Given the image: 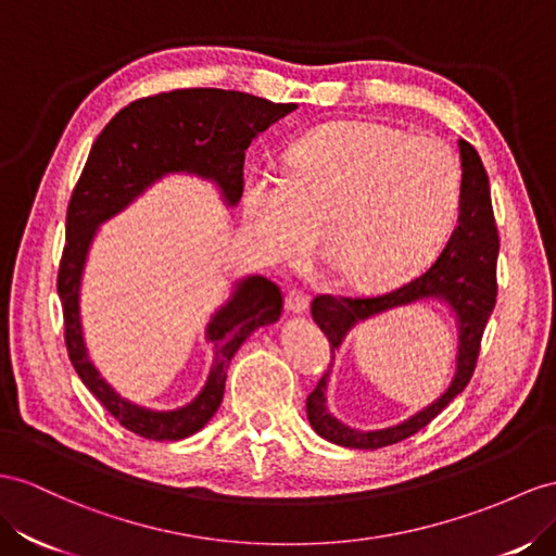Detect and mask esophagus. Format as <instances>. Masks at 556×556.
<instances>
[{
	"instance_id": "34e87169",
	"label": "esophagus",
	"mask_w": 556,
	"mask_h": 556,
	"mask_svg": "<svg viewBox=\"0 0 556 556\" xmlns=\"http://www.w3.org/2000/svg\"><path fill=\"white\" fill-rule=\"evenodd\" d=\"M307 305H309V295L303 289L293 287L287 293V312H291V315H303V312L307 309Z\"/></svg>"
}]
</instances>
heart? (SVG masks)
<instances>
[{
    "label": "heart",
    "instance_id": "obj_1",
    "mask_svg": "<svg viewBox=\"0 0 556 556\" xmlns=\"http://www.w3.org/2000/svg\"><path fill=\"white\" fill-rule=\"evenodd\" d=\"M241 206L269 261H303L319 230L340 279L390 289L444 249L460 218L463 168L437 138L333 122L293 142L283 176L249 174Z\"/></svg>",
    "mask_w": 556,
    "mask_h": 556
}]
</instances>
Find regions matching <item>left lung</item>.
I'll return each mask as SVG.
<instances>
[{
  "label": "left lung",
  "mask_w": 556,
  "mask_h": 556,
  "mask_svg": "<svg viewBox=\"0 0 556 556\" xmlns=\"http://www.w3.org/2000/svg\"><path fill=\"white\" fill-rule=\"evenodd\" d=\"M458 146L463 160V208L458 227L453 230L446 249L441 251L434 265L425 275L410 279L404 287L390 293L374 298H345L326 293L312 301V319L317 321L324 336L329 338L336 357V350L357 321L371 319L374 315H380V312H388L392 307L418 303L425 301V298H437V301L451 305L455 319H458V371L453 376L451 388L437 402L422 408L420 414L410 416L400 425L386 427V430L362 432L336 420L329 414V408H326V382H329L333 366L329 364V371L321 376L317 388L307 396V420L319 437L333 441L338 446L382 448L408 439L410 434L422 430L425 425H430L467 388L469 378L475 374L481 336L497 298L495 265L497 251H501V237H497L489 176L481 164V156L467 140H460Z\"/></svg>",
  "instance_id": "8db88e82"
}]
</instances>
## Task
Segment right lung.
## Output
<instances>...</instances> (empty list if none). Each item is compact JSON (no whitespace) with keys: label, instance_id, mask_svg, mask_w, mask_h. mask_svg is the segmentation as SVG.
Instances as JSON below:
<instances>
[{"label":"right lung","instance_id":"add662e5","mask_svg":"<svg viewBox=\"0 0 556 556\" xmlns=\"http://www.w3.org/2000/svg\"><path fill=\"white\" fill-rule=\"evenodd\" d=\"M295 108L241 91L176 89L126 105L96 138L67 204L59 295L70 362L84 386L126 430L154 441H178L202 430L223 402L235 352L255 329L281 317L283 298L277 283L265 277L241 279L230 301L206 326L216 354L197 400L176 410L136 406L122 400L96 371L81 338L79 283L98 225L129 206L154 180L180 170L213 180L225 202L235 206L244 188L247 148Z\"/></svg>","mask_w":556,"mask_h":556}]
</instances>
